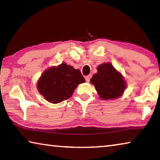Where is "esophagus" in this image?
<instances>
[{
    "label": "esophagus",
    "mask_w": 160,
    "mask_h": 160,
    "mask_svg": "<svg viewBox=\"0 0 160 160\" xmlns=\"http://www.w3.org/2000/svg\"><path fill=\"white\" fill-rule=\"evenodd\" d=\"M91 77H92V75H87V76L85 77V80L87 81V82H89V81H90V80Z\"/></svg>",
    "instance_id": "esophagus-1"
}]
</instances>
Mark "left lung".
<instances>
[{"instance_id": "left-lung-1", "label": "left lung", "mask_w": 160, "mask_h": 160, "mask_svg": "<svg viewBox=\"0 0 160 160\" xmlns=\"http://www.w3.org/2000/svg\"><path fill=\"white\" fill-rule=\"evenodd\" d=\"M90 82L95 88L99 98L115 99L123 95L127 84L123 76L111 63H104L97 68Z\"/></svg>"}]
</instances>
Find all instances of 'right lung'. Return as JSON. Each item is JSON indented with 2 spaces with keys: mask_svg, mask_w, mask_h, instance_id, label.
Returning <instances> with one entry per match:
<instances>
[{
  "mask_svg": "<svg viewBox=\"0 0 160 160\" xmlns=\"http://www.w3.org/2000/svg\"><path fill=\"white\" fill-rule=\"evenodd\" d=\"M85 82L79 69L63 63L43 72L37 81V88L47 101L58 104L72 97L78 85Z\"/></svg>",
  "mask_w": 160,
  "mask_h": 160,
  "instance_id": "add662e5",
  "label": "right lung"
}]
</instances>
